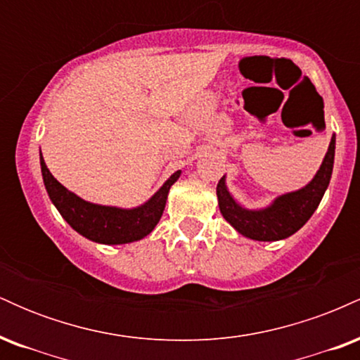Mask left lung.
Returning a JSON list of instances; mask_svg holds the SVG:
<instances>
[{"label": "left lung", "mask_w": 360, "mask_h": 360, "mask_svg": "<svg viewBox=\"0 0 360 360\" xmlns=\"http://www.w3.org/2000/svg\"><path fill=\"white\" fill-rule=\"evenodd\" d=\"M333 157H335V135L332 137L320 171L313 177L311 183L300 191L283 194L269 208L259 210V212H250V210L242 208L235 203L233 198L226 191L225 177H221L217 186V196L223 218L235 230H238V233L254 238V240H281V238H286L298 232L315 213L326 188H328L333 169Z\"/></svg>", "instance_id": "1"}]
</instances>
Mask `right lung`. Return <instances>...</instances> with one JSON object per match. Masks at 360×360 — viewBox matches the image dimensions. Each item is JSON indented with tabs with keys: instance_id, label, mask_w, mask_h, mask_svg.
<instances>
[{
	"instance_id": "add662e5",
	"label": "right lung",
	"mask_w": 360,
	"mask_h": 360,
	"mask_svg": "<svg viewBox=\"0 0 360 360\" xmlns=\"http://www.w3.org/2000/svg\"><path fill=\"white\" fill-rule=\"evenodd\" d=\"M40 166H42L45 189L62 218L82 237L108 245L135 242L150 233L166 208L169 189L181 174V171L174 172L146 205L134 210H122L88 203L65 189L45 166L42 154H40Z\"/></svg>"
}]
</instances>
